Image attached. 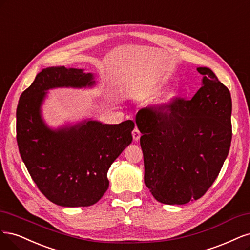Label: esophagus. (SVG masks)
Wrapping results in <instances>:
<instances>
[{
    "mask_svg": "<svg viewBox=\"0 0 250 250\" xmlns=\"http://www.w3.org/2000/svg\"><path fill=\"white\" fill-rule=\"evenodd\" d=\"M132 135H133V138H134V140H135V141H138V140L140 139L141 133H140V131L138 130V127L135 126V128H134L133 132H132Z\"/></svg>",
    "mask_w": 250,
    "mask_h": 250,
    "instance_id": "obj_1",
    "label": "esophagus"
}]
</instances>
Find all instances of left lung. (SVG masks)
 I'll list each match as a JSON object with an SVG mask.
<instances>
[{
    "mask_svg": "<svg viewBox=\"0 0 250 250\" xmlns=\"http://www.w3.org/2000/svg\"><path fill=\"white\" fill-rule=\"evenodd\" d=\"M201 87L136 115L142 136L144 184L158 201L185 205L203 196L218 176L231 141V98L214 72L197 67Z\"/></svg>",
    "mask_w": 250,
    "mask_h": 250,
    "instance_id": "obj_1",
    "label": "left lung"
}]
</instances>
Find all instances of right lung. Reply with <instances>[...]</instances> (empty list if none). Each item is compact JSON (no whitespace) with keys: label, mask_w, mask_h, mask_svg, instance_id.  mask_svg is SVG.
Returning <instances> with one entry per match:
<instances>
[{"label":"right lung","mask_w":250,"mask_h":250,"mask_svg":"<svg viewBox=\"0 0 250 250\" xmlns=\"http://www.w3.org/2000/svg\"><path fill=\"white\" fill-rule=\"evenodd\" d=\"M94 85L93 74L84 69L47 67L21 93L18 104L21 157L38 189L61 207H89L98 203L109 187L110 166L133 139V120L107 125L89 118L58 128L44 123L42 106L47 90Z\"/></svg>","instance_id":"add662e5"}]
</instances>
